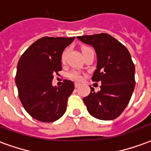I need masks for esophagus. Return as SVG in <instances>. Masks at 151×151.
I'll return each instance as SVG.
<instances>
[{"label": "esophagus", "instance_id": "esophagus-1", "mask_svg": "<svg viewBox=\"0 0 151 151\" xmlns=\"http://www.w3.org/2000/svg\"><path fill=\"white\" fill-rule=\"evenodd\" d=\"M74 86H75L76 88H78V87H79V86H81V84H80V83H78V82H75V84H74Z\"/></svg>", "mask_w": 151, "mask_h": 151}]
</instances>
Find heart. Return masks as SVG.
I'll return each mask as SVG.
<instances>
[{
    "label": "heart",
    "instance_id": "heart-1",
    "mask_svg": "<svg viewBox=\"0 0 151 151\" xmlns=\"http://www.w3.org/2000/svg\"><path fill=\"white\" fill-rule=\"evenodd\" d=\"M88 48L89 47H84L82 48V50L85 51V50L88 49ZM67 52H68V49H65L63 52L62 55H61V61H62V62H65V60ZM69 77L71 79H73V80H77V81H80V80L82 78L81 73L79 72H78V71H76V70H73V71H71V72L69 73Z\"/></svg>",
    "mask_w": 151,
    "mask_h": 151
}]
</instances>
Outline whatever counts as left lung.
Masks as SVG:
<instances>
[{"label": "left lung", "mask_w": 151, "mask_h": 151, "mask_svg": "<svg viewBox=\"0 0 151 151\" xmlns=\"http://www.w3.org/2000/svg\"><path fill=\"white\" fill-rule=\"evenodd\" d=\"M77 38L95 50L97 69L92 81H101L99 91L91 87L90 95L83 98L87 111L99 120L116 119L127 107L135 87V66L129 52L105 33Z\"/></svg>", "instance_id": "obj_1"}]
</instances>
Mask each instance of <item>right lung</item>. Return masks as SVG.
I'll return each instance as SVG.
<instances>
[{
	"mask_svg": "<svg viewBox=\"0 0 151 151\" xmlns=\"http://www.w3.org/2000/svg\"><path fill=\"white\" fill-rule=\"evenodd\" d=\"M75 37H43L22 55L17 66L15 82L22 104L30 116L42 122L56 121L65 114L67 100L74 90L73 82L65 80L53 86L55 73L61 70V55Z\"/></svg>",
	"mask_w": 151,
	"mask_h": 151,
	"instance_id": "obj_1",
	"label": "right lung"
}]
</instances>
